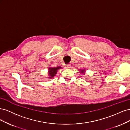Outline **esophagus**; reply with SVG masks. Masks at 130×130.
Listing matches in <instances>:
<instances>
[{"label":"esophagus","mask_w":130,"mask_h":130,"mask_svg":"<svg viewBox=\"0 0 130 130\" xmlns=\"http://www.w3.org/2000/svg\"><path fill=\"white\" fill-rule=\"evenodd\" d=\"M70 64H67V65H66V68H67V69H69V68H70Z\"/></svg>","instance_id":"obj_1"}]
</instances>
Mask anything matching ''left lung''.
Returning <instances> with one entry per match:
<instances>
[{"instance_id": "8db88e82", "label": "left lung", "mask_w": 130, "mask_h": 130, "mask_svg": "<svg viewBox=\"0 0 130 130\" xmlns=\"http://www.w3.org/2000/svg\"><path fill=\"white\" fill-rule=\"evenodd\" d=\"M80 73H81L82 74H84L85 72V69H80Z\"/></svg>"}]
</instances>
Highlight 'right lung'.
Returning <instances> with one entry per match:
<instances>
[{
  "label": "right lung",
  "mask_w": 130,
  "mask_h": 130,
  "mask_svg": "<svg viewBox=\"0 0 130 130\" xmlns=\"http://www.w3.org/2000/svg\"><path fill=\"white\" fill-rule=\"evenodd\" d=\"M61 67H49L48 68V74H49V77L48 78H52L55 76L56 75L58 69H61Z\"/></svg>",
  "instance_id": "add662e5"
}]
</instances>
